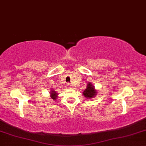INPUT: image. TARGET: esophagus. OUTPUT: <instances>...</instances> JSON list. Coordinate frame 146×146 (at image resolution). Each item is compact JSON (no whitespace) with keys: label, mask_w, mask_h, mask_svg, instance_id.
I'll list each match as a JSON object with an SVG mask.
<instances>
[{"label":"esophagus","mask_w":146,"mask_h":146,"mask_svg":"<svg viewBox=\"0 0 146 146\" xmlns=\"http://www.w3.org/2000/svg\"><path fill=\"white\" fill-rule=\"evenodd\" d=\"M67 86L69 87V88H73V87H72V85H71V84H67Z\"/></svg>","instance_id":"esophagus-1"}]
</instances>
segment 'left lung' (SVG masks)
<instances>
[{
  "instance_id": "8db88e82",
  "label": "left lung",
  "mask_w": 146,
  "mask_h": 146,
  "mask_svg": "<svg viewBox=\"0 0 146 146\" xmlns=\"http://www.w3.org/2000/svg\"><path fill=\"white\" fill-rule=\"evenodd\" d=\"M96 94V92L94 90V87L92 86L91 84H89L88 86H87L86 89L84 92V96L90 98L94 97Z\"/></svg>"
}]
</instances>
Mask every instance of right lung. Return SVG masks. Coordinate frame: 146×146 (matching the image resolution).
<instances>
[{
	"label": "right lung",
	"instance_id": "1",
	"mask_svg": "<svg viewBox=\"0 0 146 146\" xmlns=\"http://www.w3.org/2000/svg\"><path fill=\"white\" fill-rule=\"evenodd\" d=\"M51 92H52V93H51V96H51L52 98V99L54 100H56V97H57V96H56V92H55L54 91H52Z\"/></svg>",
	"mask_w": 146,
	"mask_h": 146
}]
</instances>
